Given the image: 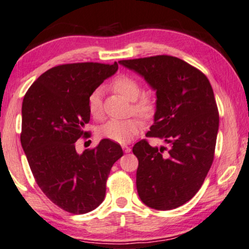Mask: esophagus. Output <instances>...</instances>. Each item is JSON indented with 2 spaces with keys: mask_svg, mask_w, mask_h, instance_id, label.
Wrapping results in <instances>:
<instances>
[{
  "mask_svg": "<svg viewBox=\"0 0 249 249\" xmlns=\"http://www.w3.org/2000/svg\"><path fill=\"white\" fill-rule=\"evenodd\" d=\"M122 150H124V153H129L131 151V147L128 146V145H122Z\"/></svg>",
  "mask_w": 249,
  "mask_h": 249,
  "instance_id": "1",
  "label": "esophagus"
}]
</instances>
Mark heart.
Here are the masks:
<instances>
[{
	"mask_svg": "<svg viewBox=\"0 0 249 249\" xmlns=\"http://www.w3.org/2000/svg\"><path fill=\"white\" fill-rule=\"evenodd\" d=\"M112 89L120 93L124 98L132 101V109L145 119H151L157 109V102L151 93L142 92L141 83L134 76L118 75L111 82ZM89 114L93 119H99L103 114L102 89L97 88L89 93L87 99ZM143 128V122L140 118H131L128 120H109L98 129L99 137L115 142V143H129L137 136Z\"/></svg>",
	"mask_w": 249,
	"mask_h": 249,
	"instance_id": "obj_1",
	"label": "heart"
}]
</instances>
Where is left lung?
<instances>
[{
	"label": "left lung",
	"mask_w": 249,
	"mask_h": 249,
	"mask_svg": "<svg viewBox=\"0 0 249 249\" xmlns=\"http://www.w3.org/2000/svg\"><path fill=\"white\" fill-rule=\"evenodd\" d=\"M119 63L156 90L154 124L146 137L169 144L168 150L151 146L146 140L134 145L138 196L151 208L175 209L199 191L214 160L219 122L214 91L201 71L177 57L160 54Z\"/></svg>",
	"instance_id": "8db88e82"
}]
</instances>
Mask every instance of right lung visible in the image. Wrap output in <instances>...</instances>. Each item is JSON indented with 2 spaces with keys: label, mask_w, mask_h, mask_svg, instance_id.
<instances>
[{
  "label": "right lung",
  "mask_w": 249,
  "mask_h": 249,
  "mask_svg": "<svg viewBox=\"0 0 249 249\" xmlns=\"http://www.w3.org/2000/svg\"><path fill=\"white\" fill-rule=\"evenodd\" d=\"M118 71V63L54 66L35 80L22 101V150L38 188L71 214H86L105 198L111 168L124 156L120 145L102 140L79 154L75 142L88 138L89 93Z\"/></svg>",
  "instance_id": "obj_1"
}]
</instances>
